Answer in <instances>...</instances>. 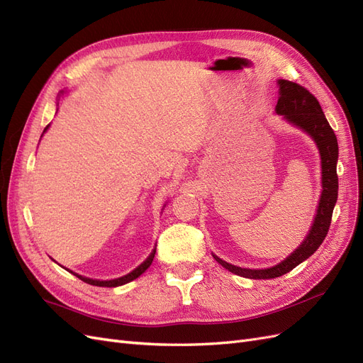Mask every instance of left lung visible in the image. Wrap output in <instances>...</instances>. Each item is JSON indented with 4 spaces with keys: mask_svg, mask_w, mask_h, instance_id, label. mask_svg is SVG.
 I'll use <instances>...</instances> for the list:
<instances>
[{
    "mask_svg": "<svg viewBox=\"0 0 363 363\" xmlns=\"http://www.w3.org/2000/svg\"><path fill=\"white\" fill-rule=\"evenodd\" d=\"M279 86L280 96L276 106V112L283 115L284 119H288L291 124L300 127L307 135L312 136V139L316 142L318 150H320L323 168V192L309 235H307L304 242L279 265L267 269H247L235 267L232 263H227L223 259L213 256L219 265H223L230 272L247 279L263 280L280 277L312 256L327 236L332 223L335 203L337 200V139L333 128L325 119L320 103L306 87L289 80H279Z\"/></svg>",
    "mask_w": 363,
    "mask_h": 363,
    "instance_id": "obj_1",
    "label": "left lung"
}]
</instances>
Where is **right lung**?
<instances>
[{
    "label": "right lung",
    "mask_w": 363,
    "mask_h": 363,
    "mask_svg": "<svg viewBox=\"0 0 363 363\" xmlns=\"http://www.w3.org/2000/svg\"><path fill=\"white\" fill-rule=\"evenodd\" d=\"M48 128V125L45 127V130ZM43 130V131H45ZM155 255H156V248L152 250V252L151 255L140 263V265L136 268V269H133L131 272H128L127 276H124V277H119V279H113V280H92V279H87V277H82V276H79V274H75V272H72L74 276H77L79 277L80 280H83L84 283H89V284H94V286H104V288H115V286H121V284H125V283H128V281H131V280H135V279H138L142 272H145L147 269H148V267L151 265V262H152V259H155Z\"/></svg>",
    "instance_id": "1"
}]
</instances>
